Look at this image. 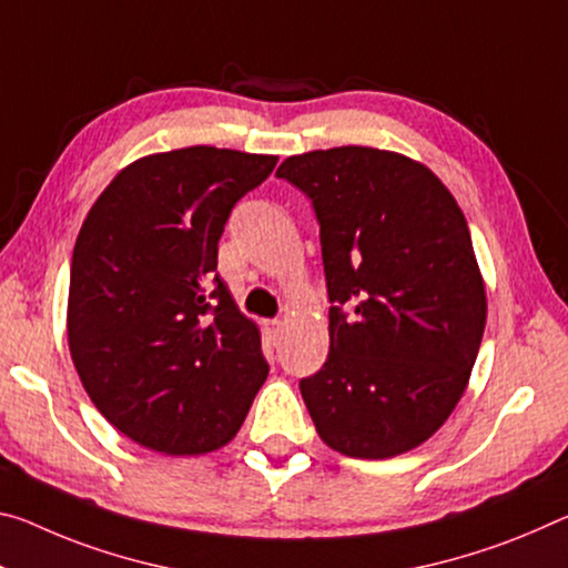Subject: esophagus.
<instances>
[{
	"label": "esophagus",
	"instance_id": "esophagus-1",
	"mask_svg": "<svg viewBox=\"0 0 568 568\" xmlns=\"http://www.w3.org/2000/svg\"><path fill=\"white\" fill-rule=\"evenodd\" d=\"M265 333H267L270 341H277V336L283 333V321H277V318L265 321Z\"/></svg>",
	"mask_w": 568,
	"mask_h": 568
}]
</instances>
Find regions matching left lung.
Segmentation results:
<instances>
[{
  "label": "left lung",
  "mask_w": 568,
  "mask_h": 568,
  "mask_svg": "<svg viewBox=\"0 0 568 568\" xmlns=\"http://www.w3.org/2000/svg\"><path fill=\"white\" fill-rule=\"evenodd\" d=\"M277 176L313 202L333 303L326 364L301 379L313 425L346 457L409 453L460 402L488 318L465 214L397 151H308Z\"/></svg>",
  "instance_id": "obj_1"
}]
</instances>
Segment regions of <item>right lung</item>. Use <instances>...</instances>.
I'll return each mask as SVG.
<instances>
[{
	"mask_svg": "<svg viewBox=\"0 0 568 568\" xmlns=\"http://www.w3.org/2000/svg\"><path fill=\"white\" fill-rule=\"evenodd\" d=\"M277 156L189 146L121 169L80 227L68 346L98 412L149 449L204 455L267 379L260 331L217 275L232 206Z\"/></svg>",
	"mask_w": 568,
	"mask_h": 568,
	"instance_id": "right-lung-1",
	"label": "right lung"
}]
</instances>
